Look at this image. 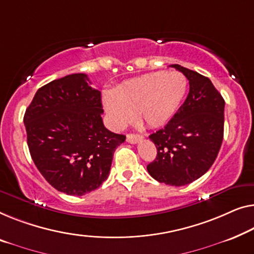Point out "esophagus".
Listing matches in <instances>:
<instances>
[{
	"mask_svg": "<svg viewBox=\"0 0 254 254\" xmlns=\"http://www.w3.org/2000/svg\"><path fill=\"white\" fill-rule=\"evenodd\" d=\"M141 139H143V136L139 134H128L127 135V142L131 143V144L137 143L138 141H141Z\"/></svg>",
	"mask_w": 254,
	"mask_h": 254,
	"instance_id": "obj_1",
	"label": "esophagus"
}]
</instances>
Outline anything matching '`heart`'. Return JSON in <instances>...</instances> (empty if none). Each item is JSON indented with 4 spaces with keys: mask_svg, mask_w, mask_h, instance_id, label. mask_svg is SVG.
I'll list each match as a JSON object with an SVG mask.
<instances>
[{
    "mask_svg": "<svg viewBox=\"0 0 254 254\" xmlns=\"http://www.w3.org/2000/svg\"><path fill=\"white\" fill-rule=\"evenodd\" d=\"M188 80L181 72H153L127 80L116 93L103 95L104 108L112 127L123 128L135 118L146 126H165L185 100Z\"/></svg>",
    "mask_w": 254,
    "mask_h": 254,
    "instance_id": "heart-1",
    "label": "heart"
}]
</instances>
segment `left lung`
I'll list each match as a JSON object with an SVG mask.
<instances>
[{
    "mask_svg": "<svg viewBox=\"0 0 254 254\" xmlns=\"http://www.w3.org/2000/svg\"><path fill=\"white\" fill-rule=\"evenodd\" d=\"M189 80V94L164 128L149 136L157 157L146 166L158 182L181 187L199 179L212 166L221 148L225 100L211 80L173 64Z\"/></svg>",
    "mask_w": 254,
    "mask_h": 254,
    "instance_id": "left-lung-1",
    "label": "left lung"
}]
</instances>
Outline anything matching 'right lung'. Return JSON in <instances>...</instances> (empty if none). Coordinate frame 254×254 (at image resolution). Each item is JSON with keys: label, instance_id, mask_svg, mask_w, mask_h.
<instances>
[{"label": "right lung", "instance_id": "obj_1", "mask_svg": "<svg viewBox=\"0 0 254 254\" xmlns=\"http://www.w3.org/2000/svg\"><path fill=\"white\" fill-rule=\"evenodd\" d=\"M101 93L75 73L40 88L24 116L29 153L48 183L82 196L108 179L113 153L126 136L102 120Z\"/></svg>", "mask_w": 254, "mask_h": 254}]
</instances>
